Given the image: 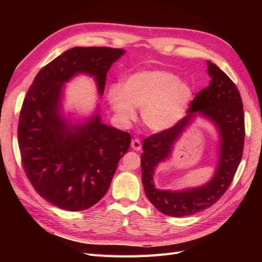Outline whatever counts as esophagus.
<instances>
[{
	"mask_svg": "<svg viewBox=\"0 0 262 262\" xmlns=\"http://www.w3.org/2000/svg\"><path fill=\"white\" fill-rule=\"evenodd\" d=\"M131 147H132L134 150H140V149L142 148V144H141L140 140H138V139L133 140V141L131 142Z\"/></svg>",
	"mask_w": 262,
	"mask_h": 262,
	"instance_id": "obj_1",
	"label": "esophagus"
}]
</instances>
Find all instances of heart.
<instances>
[{"mask_svg": "<svg viewBox=\"0 0 262 262\" xmlns=\"http://www.w3.org/2000/svg\"><path fill=\"white\" fill-rule=\"evenodd\" d=\"M192 99L190 86L168 71L148 70L126 77L122 87L112 85L108 100L115 113L125 121L141 109L142 120L150 130L163 132L177 125Z\"/></svg>", "mask_w": 262, "mask_h": 262, "instance_id": "heart-1", "label": "heart"}]
</instances>
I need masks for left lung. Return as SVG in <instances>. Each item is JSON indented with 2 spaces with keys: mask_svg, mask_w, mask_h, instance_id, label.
<instances>
[{
  "mask_svg": "<svg viewBox=\"0 0 262 262\" xmlns=\"http://www.w3.org/2000/svg\"><path fill=\"white\" fill-rule=\"evenodd\" d=\"M210 85L196 94L188 115L167 131L153 134L143 141L141 156L142 182L147 199L169 216L191 215L215 203L225 193L241 163L245 141L243 101L236 85L223 71L208 61ZM196 115L211 121L220 136L219 161L216 172L207 184L184 190H162L152 177L157 166L171 157L176 142Z\"/></svg>",
  "mask_w": 262,
  "mask_h": 262,
  "instance_id": "obj_1",
  "label": "left lung"
}]
</instances>
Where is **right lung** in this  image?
Returning <instances> with one entry per match:
<instances>
[{"label":"right lung","mask_w":262,"mask_h":262,"mask_svg":"<svg viewBox=\"0 0 262 262\" xmlns=\"http://www.w3.org/2000/svg\"><path fill=\"white\" fill-rule=\"evenodd\" d=\"M125 53L75 47L36 75L23 102L18 144L23 167L39 195L67 211L90 209L104 196L131 136L101 122L99 107L80 122L63 113L64 85L78 74L94 78L99 96L113 63Z\"/></svg>","instance_id":"obj_1"}]
</instances>
